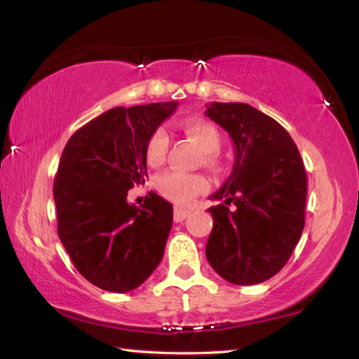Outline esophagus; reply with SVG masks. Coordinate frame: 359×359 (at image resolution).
<instances>
[{"label": "esophagus", "mask_w": 359, "mask_h": 359, "mask_svg": "<svg viewBox=\"0 0 359 359\" xmlns=\"http://www.w3.org/2000/svg\"><path fill=\"white\" fill-rule=\"evenodd\" d=\"M191 212L188 209H184V208H175V222H183V220L188 217Z\"/></svg>", "instance_id": "obj_1"}]
</instances>
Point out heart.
Returning <instances> with one entry per match:
<instances>
[{
    "mask_svg": "<svg viewBox=\"0 0 359 359\" xmlns=\"http://www.w3.org/2000/svg\"><path fill=\"white\" fill-rule=\"evenodd\" d=\"M184 130L199 149L205 151L208 163H215V155L220 149V134L210 122L189 121L184 124ZM170 139L165 129H156L150 135L147 144V160L150 165H160L168 151ZM209 181L205 176L198 173H184V171L171 170L166 171L156 181V189L163 198L173 201L176 204H188L199 194L208 189Z\"/></svg>",
    "mask_w": 359,
    "mask_h": 359,
    "instance_id": "heart-1",
    "label": "heart"
}]
</instances>
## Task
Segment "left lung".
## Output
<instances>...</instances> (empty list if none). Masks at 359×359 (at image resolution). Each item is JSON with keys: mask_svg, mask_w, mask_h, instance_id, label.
I'll return each instance as SVG.
<instances>
[{"mask_svg": "<svg viewBox=\"0 0 359 359\" xmlns=\"http://www.w3.org/2000/svg\"><path fill=\"white\" fill-rule=\"evenodd\" d=\"M205 116L227 130L235 163L210 199L214 227L205 257L225 281L240 286L273 278L287 263L306 224L307 176L281 124L245 102H212Z\"/></svg>", "mask_w": 359, "mask_h": 359, "instance_id": "obj_1", "label": "left lung"}]
</instances>
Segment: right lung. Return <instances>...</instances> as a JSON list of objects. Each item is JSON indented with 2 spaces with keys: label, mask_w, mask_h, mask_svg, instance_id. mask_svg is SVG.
I'll return each mask as SVG.
<instances>
[{
  "label": "right lung",
  "mask_w": 359,
  "mask_h": 359,
  "mask_svg": "<svg viewBox=\"0 0 359 359\" xmlns=\"http://www.w3.org/2000/svg\"><path fill=\"white\" fill-rule=\"evenodd\" d=\"M178 102L114 107L67 142L53 181L58 237L83 278L111 292L139 287L163 258L173 205L127 191L147 178V144Z\"/></svg>",
  "instance_id": "1"
}]
</instances>
